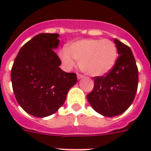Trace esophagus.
Masks as SVG:
<instances>
[{
  "mask_svg": "<svg viewBox=\"0 0 151 151\" xmlns=\"http://www.w3.org/2000/svg\"><path fill=\"white\" fill-rule=\"evenodd\" d=\"M83 75H81V74H78L77 75V78H78V79H82V78H83Z\"/></svg>",
  "mask_w": 151,
  "mask_h": 151,
  "instance_id": "obj_1",
  "label": "esophagus"
}]
</instances>
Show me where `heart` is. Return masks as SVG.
<instances>
[{
    "label": "heart",
    "mask_w": 151,
    "mask_h": 151,
    "mask_svg": "<svg viewBox=\"0 0 151 151\" xmlns=\"http://www.w3.org/2000/svg\"><path fill=\"white\" fill-rule=\"evenodd\" d=\"M59 57L67 68L74 66L75 59L79 60V67L86 74L101 76L115 65L117 48L109 39L86 38L71 43L67 50L60 51Z\"/></svg>",
    "instance_id": "heart-1"
}]
</instances>
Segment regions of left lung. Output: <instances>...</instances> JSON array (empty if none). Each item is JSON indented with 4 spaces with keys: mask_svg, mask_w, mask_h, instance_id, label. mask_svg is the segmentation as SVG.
<instances>
[{
    "mask_svg": "<svg viewBox=\"0 0 151 151\" xmlns=\"http://www.w3.org/2000/svg\"><path fill=\"white\" fill-rule=\"evenodd\" d=\"M114 43L119 54L115 65L105 76L94 77V89L87 94L92 108L109 117L120 115L129 108L139 83L138 68L130 47L116 38Z\"/></svg>",
    "mask_w": 151,
    "mask_h": 151,
    "instance_id": "obj_1",
    "label": "left lung"
}]
</instances>
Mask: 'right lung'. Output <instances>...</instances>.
Masks as SVG:
<instances>
[{"label": "right lung", "mask_w": 151, "mask_h": 151, "mask_svg": "<svg viewBox=\"0 0 151 151\" xmlns=\"http://www.w3.org/2000/svg\"><path fill=\"white\" fill-rule=\"evenodd\" d=\"M58 34H39L21 47L14 60L11 80L14 94L25 112L36 117L56 113L65 103L69 89L77 82L76 73L64 72L53 51Z\"/></svg>", "instance_id": "add662e5"}]
</instances>
